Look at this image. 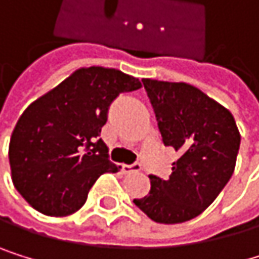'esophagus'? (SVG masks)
I'll return each instance as SVG.
<instances>
[{
  "instance_id": "1",
  "label": "esophagus",
  "mask_w": 259,
  "mask_h": 259,
  "mask_svg": "<svg viewBox=\"0 0 259 259\" xmlns=\"http://www.w3.org/2000/svg\"><path fill=\"white\" fill-rule=\"evenodd\" d=\"M122 172L124 174H132V172H138L141 171V164L140 163H135V164H122Z\"/></svg>"
}]
</instances>
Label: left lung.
Listing matches in <instances>:
<instances>
[{
  "mask_svg": "<svg viewBox=\"0 0 259 259\" xmlns=\"http://www.w3.org/2000/svg\"><path fill=\"white\" fill-rule=\"evenodd\" d=\"M164 146L179 155L167 180L134 203L158 224H180L210 206L233 176L241 135L228 108L185 82L143 79Z\"/></svg>",
  "mask_w": 259,
  "mask_h": 259,
  "instance_id": "1",
  "label": "left lung"
}]
</instances>
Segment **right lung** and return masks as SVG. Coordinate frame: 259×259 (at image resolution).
<instances>
[{
  "label": "right lung",
  "instance_id": "add662e5",
  "mask_svg": "<svg viewBox=\"0 0 259 259\" xmlns=\"http://www.w3.org/2000/svg\"><path fill=\"white\" fill-rule=\"evenodd\" d=\"M138 88L141 82L119 69L79 68L26 108L9 143V163L29 205L48 216L76 213L102 174L119 171L99 135L113 99Z\"/></svg>",
  "mask_w": 259,
  "mask_h": 259
}]
</instances>
